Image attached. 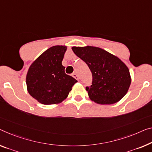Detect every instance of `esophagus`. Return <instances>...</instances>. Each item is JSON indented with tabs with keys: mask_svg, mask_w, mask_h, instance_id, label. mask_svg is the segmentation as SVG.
<instances>
[{
	"mask_svg": "<svg viewBox=\"0 0 152 152\" xmlns=\"http://www.w3.org/2000/svg\"><path fill=\"white\" fill-rule=\"evenodd\" d=\"M72 76H73L75 79H76L77 80H79V77L76 73H73L72 74Z\"/></svg>",
	"mask_w": 152,
	"mask_h": 152,
	"instance_id": "1",
	"label": "esophagus"
}]
</instances>
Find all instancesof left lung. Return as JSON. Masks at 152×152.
<instances>
[{
  "label": "left lung",
  "instance_id": "obj_1",
  "mask_svg": "<svg viewBox=\"0 0 152 152\" xmlns=\"http://www.w3.org/2000/svg\"><path fill=\"white\" fill-rule=\"evenodd\" d=\"M73 52L86 63L92 75L86 87L90 99L101 104L120 100L129 89L131 78L128 67L118 57L95 47H73Z\"/></svg>",
  "mask_w": 152,
  "mask_h": 152
}]
</instances>
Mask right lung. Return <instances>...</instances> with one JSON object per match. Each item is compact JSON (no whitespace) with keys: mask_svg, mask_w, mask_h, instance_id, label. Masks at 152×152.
<instances>
[{"mask_svg":"<svg viewBox=\"0 0 152 152\" xmlns=\"http://www.w3.org/2000/svg\"><path fill=\"white\" fill-rule=\"evenodd\" d=\"M66 46H53L43 52L30 66L26 75L28 93L43 104L61 102L77 81L65 73L62 61Z\"/></svg>","mask_w":152,"mask_h":152,"instance_id":"right-lung-1","label":"right lung"}]
</instances>
